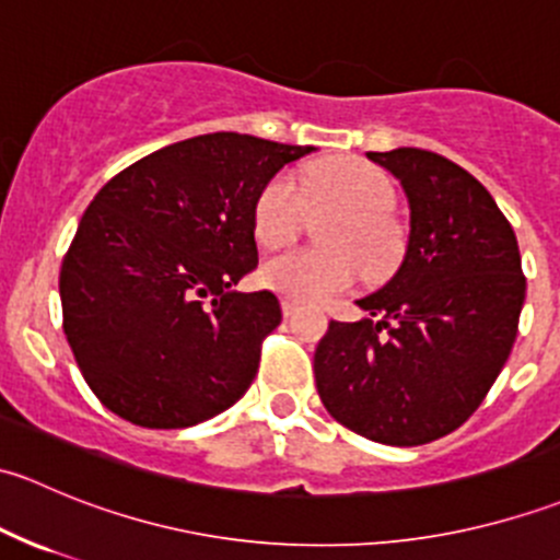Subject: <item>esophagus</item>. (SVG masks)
<instances>
[{"instance_id":"34e87169","label":"esophagus","mask_w":560,"mask_h":560,"mask_svg":"<svg viewBox=\"0 0 560 560\" xmlns=\"http://www.w3.org/2000/svg\"><path fill=\"white\" fill-rule=\"evenodd\" d=\"M281 312H284V316H292L298 312V303L290 301V298H284V301H281Z\"/></svg>"}]
</instances>
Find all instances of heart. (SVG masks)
Segmentation results:
<instances>
[{"instance_id":"heart-1","label":"heart","mask_w":560,"mask_h":560,"mask_svg":"<svg viewBox=\"0 0 560 560\" xmlns=\"http://www.w3.org/2000/svg\"><path fill=\"white\" fill-rule=\"evenodd\" d=\"M306 189L316 206L343 211L327 233V244L336 248H290L276 254L259 270L262 284L292 301L319 303L352 290L363 268L371 276L385 273L395 254L393 228L385 222L393 206V186L385 173L365 162H332L306 173ZM303 213L306 197L295 175H273L254 202V235L268 248L287 244L295 238Z\"/></svg>"}]
</instances>
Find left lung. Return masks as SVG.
Instances as JSON below:
<instances>
[{"label": "left lung", "mask_w": 560, "mask_h": 560, "mask_svg": "<svg viewBox=\"0 0 560 560\" xmlns=\"http://www.w3.org/2000/svg\"><path fill=\"white\" fill-rule=\"evenodd\" d=\"M400 184L409 238L369 316L330 322L314 352L316 393L341 425L389 447L460 428L504 369L525 303L521 248L490 191L422 149L369 151Z\"/></svg>", "instance_id": "obj_1"}]
</instances>
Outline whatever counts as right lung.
Segmentation results:
<instances>
[{
	"instance_id": "1",
	"label": "right lung",
	"mask_w": 560,
	"mask_h": 560,
	"mask_svg": "<svg viewBox=\"0 0 560 560\" xmlns=\"http://www.w3.org/2000/svg\"><path fill=\"white\" fill-rule=\"evenodd\" d=\"M312 151L200 135L143 156L89 202L59 295L78 369L113 415L189 428L246 393L281 322L270 290H233L257 268L254 202Z\"/></svg>"
}]
</instances>
